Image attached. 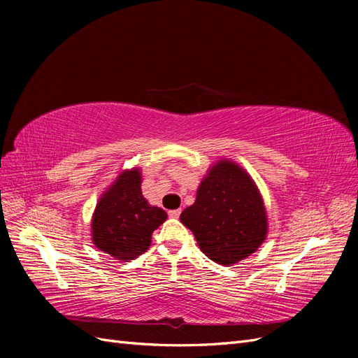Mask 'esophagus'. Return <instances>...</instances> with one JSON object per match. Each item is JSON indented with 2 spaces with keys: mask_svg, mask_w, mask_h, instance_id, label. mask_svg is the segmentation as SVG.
<instances>
[{
  "mask_svg": "<svg viewBox=\"0 0 358 358\" xmlns=\"http://www.w3.org/2000/svg\"><path fill=\"white\" fill-rule=\"evenodd\" d=\"M180 209H173V210H169V216L170 218H179V215H180Z\"/></svg>",
  "mask_w": 358,
  "mask_h": 358,
  "instance_id": "34e87169",
  "label": "esophagus"
}]
</instances>
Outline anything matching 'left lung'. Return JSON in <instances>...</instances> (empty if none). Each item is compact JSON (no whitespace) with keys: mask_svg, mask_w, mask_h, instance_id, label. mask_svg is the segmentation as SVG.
I'll list each match as a JSON object with an SVG mask.
<instances>
[{"mask_svg":"<svg viewBox=\"0 0 358 358\" xmlns=\"http://www.w3.org/2000/svg\"><path fill=\"white\" fill-rule=\"evenodd\" d=\"M206 257L231 266L254 254L267 236L266 208L255 182L239 164L220 159L180 213Z\"/></svg>","mask_w":358,"mask_h":358,"instance_id":"8db88e82","label":"left lung"}]
</instances>
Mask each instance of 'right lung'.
Returning a JSON list of instances; mask_svg holds the SVG:
<instances>
[{
    "mask_svg": "<svg viewBox=\"0 0 358 358\" xmlns=\"http://www.w3.org/2000/svg\"><path fill=\"white\" fill-rule=\"evenodd\" d=\"M166 220V210L143 197L140 170H124L95 206L92 242L115 259L128 262L148 251L152 233Z\"/></svg>",
    "mask_w": 358,
    "mask_h": 358,
    "instance_id": "right-lung-1",
    "label": "right lung"
}]
</instances>
